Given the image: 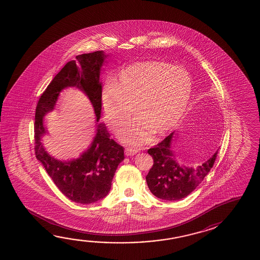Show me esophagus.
Wrapping results in <instances>:
<instances>
[{"mask_svg":"<svg viewBox=\"0 0 260 260\" xmlns=\"http://www.w3.org/2000/svg\"><path fill=\"white\" fill-rule=\"evenodd\" d=\"M138 153V150L135 148H126L125 150V154L127 156H132V155H134V154H136Z\"/></svg>","mask_w":260,"mask_h":260,"instance_id":"obj_1","label":"esophagus"}]
</instances>
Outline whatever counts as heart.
Listing matches in <instances>:
<instances>
[{"instance_id": "obj_1", "label": "heart", "mask_w": 260, "mask_h": 260, "mask_svg": "<svg viewBox=\"0 0 260 260\" xmlns=\"http://www.w3.org/2000/svg\"><path fill=\"white\" fill-rule=\"evenodd\" d=\"M192 83L183 69L163 62L146 61L127 66L118 82H108L102 94L106 119L114 131L125 127L133 115L138 116L120 136L133 146L148 143L153 133L163 134L176 127L190 105Z\"/></svg>"}]
</instances>
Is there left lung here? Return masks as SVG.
Instances as JSON below:
<instances>
[{"label": "left lung", "mask_w": 260, "mask_h": 260, "mask_svg": "<svg viewBox=\"0 0 260 260\" xmlns=\"http://www.w3.org/2000/svg\"><path fill=\"white\" fill-rule=\"evenodd\" d=\"M175 132L164 139L148 154L154 159V165L146 176L151 192L157 198L176 201L189 196L212 169L217 151L210 158L196 167H187L176 160Z\"/></svg>", "instance_id": "obj_1"}]
</instances>
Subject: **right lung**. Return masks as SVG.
I'll list each match as a JSON object with an SVG mask.
<instances>
[{"label":"right lung","instance_id":"right-lung-1","mask_svg":"<svg viewBox=\"0 0 260 260\" xmlns=\"http://www.w3.org/2000/svg\"><path fill=\"white\" fill-rule=\"evenodd\" d=\"M108 55L104 51L76 56L60 70L48 85L38 102L35 114V153L48 175L63 194L79 204H92L105 198L111 189L112 180L118 165L124 160V148L117 144L99 122L102 112V67ZM76 87L90 100L96 115V136L89 147L77 159L61 160L54 158L43 146L47 134L43 120L53 111L61 91Z\"/></svg>","mask_w":260,"mask_h":260}]
</instances>
